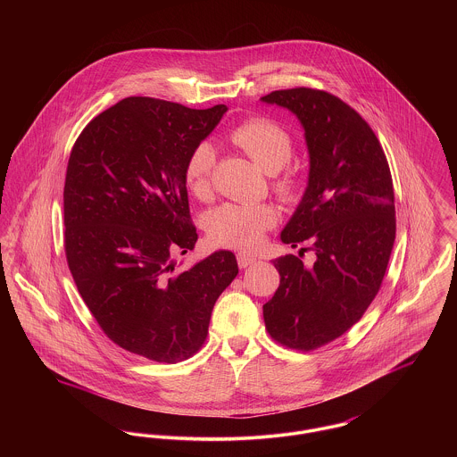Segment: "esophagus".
<instances>
[{"mask_svg":"<svg viewBox=\"0 0 457 457\" xmlns=\"http://www.w3.org/2000/svg\"><path fill=\"white\" fill-rule=\"evenodd\" d=\"M238 265L239 269H245V267H250V265H253L257 259L255 257H252V255H248V253H238Z\"/></svg>","mask_w":457,"mask_h":457,"instance_id":"1","label":"esophagus"}]
</instances>
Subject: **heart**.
<instances>
[{"label":"heart","mask_w":457,"mask_h":457,"mask_svg":"<svg viewBox=\"0 0 457 457\" xmlns=\"http://www.w3.org/2000/svg\"><path fill=\"white\" fill-rule=\"evenodd\" d=\"M231 140L248 154L265 173L272 174V188L284 202H295L302 195V176L296 170L284 168L293 157V138L281 125L269 118H250L237 125ZM216 166V149L211 142H198L188 155L185 176L190 190L198 196L207 195L211 174ZM278 222L276 211L267 204L219 205L207 219V233L222 246L252 250L259 246L265 231Z\"/></svg>","instance_id":"1"}]
</instances>
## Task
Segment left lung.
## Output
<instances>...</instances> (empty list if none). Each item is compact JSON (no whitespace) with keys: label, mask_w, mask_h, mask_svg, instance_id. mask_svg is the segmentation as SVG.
Wrapping results in <instances>:
<instances>
[{"label":"left lung","mask_w":457,"mask_h":457,"mask_svg":"<svg viewBox=\"0 0 457 457\" xmlns=\"http://www.w3.org/2000/svg\"><path fill=\"white\" fill-rule=\"evenodd\" d=\"M267 104L300 120L310 155L303 198L281 233L293 248L316 253L274 261L281 281L263 304L272 339L312 351L354 326L377 296L395 239L387 157L369 123L339 97L317 88L274 90Z\"/></svg>","instance_id":"left-lung-1"}]
</instances>
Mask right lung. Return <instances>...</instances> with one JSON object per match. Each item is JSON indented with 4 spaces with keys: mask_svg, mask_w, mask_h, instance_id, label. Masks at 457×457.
I'll use <instances>...</instances> for the list:
<instances>
[{
    "mask_svg": "<svg viewBox=\"0 0 457 457\" xmlns=\"http://www.w3.org/2000/svg\"><path fill=\"white\" fill-rule=\"evenodd\" d=\"M226 111L127 97L88 123L68 159L65 253L77 289L114 345L159 363L202 348L219 295L238 274L228 250L188 270L174 261L198 238L188 155Z\"/></svg>",
    "mask_w": 457,
    "mask_h": 457,
    "instance_id": "1",
    "label": "right lung"
}]
</instances>
